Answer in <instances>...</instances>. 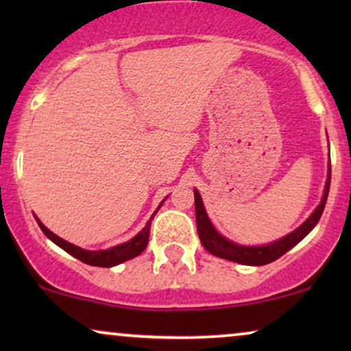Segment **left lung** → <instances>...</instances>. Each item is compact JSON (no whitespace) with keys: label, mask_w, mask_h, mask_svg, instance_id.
I'll return each mask as SVG.
<instances>
[{"label":"left lung","mask_w":351,"mask_h":351,"mask_svg":"<svg viewBox=\"0 0 351 351\" xmlns=\"http://www.w3.org/2000/svg\"><path fill=\"white\" fill-rule=\"evenodd\" d=\"M329 185H330V165H329L328 180H326L324 196L323 199H321L318 208L315 209V213L311 214L299 228L287 234V237L278 239V241L271 244H267V246H258V247L239 246V244L228 241L227 238H223L222 234L217 233V230L213 227L208 214H206L199 193L195 190L196 227H198L201 244H203L204 249H208L210 254H214V256L217 257L227 258V261L243 263V265H267V263H270L273 261H276V258H280L281 256H285L289 249L294 247L297 243H300L302 239H304L306 234L315 228V225L318 223L321 214H323L324 210L326 199H328V193H329Z\"/></svg>","instance_id":"obj_1"}]
</instances>
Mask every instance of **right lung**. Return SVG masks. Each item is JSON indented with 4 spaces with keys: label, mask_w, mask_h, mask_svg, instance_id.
<instances>
[{
    "label": "right lung",
    "mask_w": 351,
    "mask_h": 351,
    "mask_svg": "<svg viewBox=\"0 0 351 351\" xmlns=\"http://www.w3.org/2000/svg\"><path fill=\"white\" fill-rule=\"evenodd\" d=\"M158 209H156V213H158ZM155 214L152 215L150 220H148L145 228H143L138 234H136L131 241L119 244V246H114L112 249H107V251H84V249H81L78 246H73V244L66 243L65 239H62L57 237V234L49 232V230H47L45 225L40 222V219L38 217H35V219H36L38 225H40V228L43 230V233H45L46 237L51 239V241H54L57 246H60L65 252L71 254V256L78 258V261L88 263V265H94V267H113V265H118V263L129 261V258L137 257L138 254L145 251V247L148 244V237H150L152 220H153V217H155Z\"/></svg>",
    "instance_id": "add662e5"
}]
</instances>
